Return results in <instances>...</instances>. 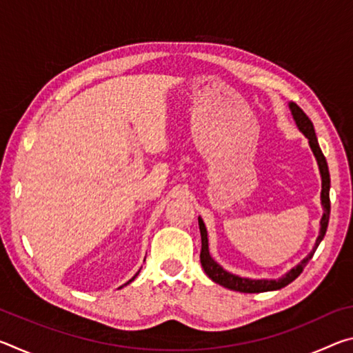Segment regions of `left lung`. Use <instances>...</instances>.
<instances>
[{"label":"left lung","instance_id":"obj_1","mask_svg":"<svg viewBox=\"0 0 353 353\" xmlns=\"http://www.w3.org/2000/svg\"><path fill=\"white\" fill-rule=\"evenodd\" d=\"M290 110L292 113V118L297 124V128L301 132L307 137L310 148L314 154L316 160H318L319 165V172L322 177V191H321V202H322V208H324V213H322L321 218V229H319V236L316 238L314 248L312 252H310L305 259H303L297 266L292 268L291 271L285 274L283 277H280L277 280H252V279H246V277H238L235 274L227 272L223 270L216 261L212 259L210 252H208V238H207V229L204 221L198 218L199 221V230H201V240H202V248H201V265L204 268V271L208 277H210L214 283H218L224 288L234 290V291H240V292H266V291H276L283 288V286L290 285L292 280H296L301 272L303 271V268L307 266V263L312 260V256L314 254V250L318 249L319 243L324 238L325 232H327V225H328V218H330V172H328V166H327V160L322 154L318 139H316L314 134V128L312 119H310L305 112H303L301 107H299L296 103H290Z\"/></svg>","mask_w":353,"mask_h":353}]
</instances>
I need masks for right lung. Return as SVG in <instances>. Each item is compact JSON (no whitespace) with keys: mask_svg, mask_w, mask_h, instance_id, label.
Segmentation results:
<instances>
[{"mask_svg":"<svg viewBox=\"0 0 353 353\" xmlns=\"http://www.w3.org/2000/svg\"><path fill=\"white\" fill-rule=\"evenodd\" d=\"M139 272H140V271H139ZM139 272H137V274H135V276H134V277H132V279H130V280H129V282H128V283H124V285H129V283H130V282H132V280H134V279H135V277H137V276H139ZM124 285H123V286H124ZM123 286H119V288H123Z\"/></svg>","mask_w":353,"mask_h":353,"instance_id":"obj_1","label":"right lung"}]
</instances>
